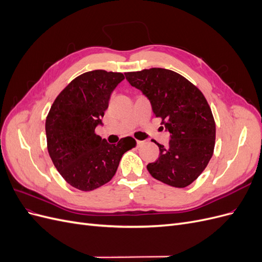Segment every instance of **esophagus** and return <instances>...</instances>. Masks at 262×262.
Wrapping results in <instances>:
<instances>
[{"instance_id": "1", "label": "esophagus", "mask_w": 262, "mask_h": 262, "mask_svg": "<svg viewBox=\"0 0 262 262\" xmlns=\"http://www.w3.org/2000/svg\"><path fill=\"white\" fill-rule=\"evenodd\" d=\"M142 144H143V141H139V140L137 141V145H138V146H141Z\"/></svg>"}]
</instances>
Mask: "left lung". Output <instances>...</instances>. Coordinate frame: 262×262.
Instances as JSON below:
<instances>
[{
  "mask_svg": "<svg viewBox=\"0 0 262 262\" xmlns=\"http://www.w3.org/2000/svg\"><path fill=\"white\" fill-rule=\"evenodd\" d=\"M124 74L148 98L155 117L170 134L167 146L155 142L160 156L146 166L148 172L171 187L192 184L207 167L215 145V121L204 95L170 70L152 68Z\"/></svg>",
  "mask_w": 262,
  "mask_h": 262,
  "instance_id": "1",
  "label": "left lung"
}]
</instances>
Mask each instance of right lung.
Wrapping results in <instances>:
<instances>
[{
  "label": "right lung",
  "mask_w": 262,
  "mask_h": 262,
  "mask_svg": "<svg viewBox=\"0 0 262 262\" xmlns=\"http://www.w3.org/2000/svg\"><path fill=\"white\" fill-rule=\"evenodd\" d=\"M124 80L119 72L90 71L75 77L55 98L46 119L48 152L72 187L92 191L112 180L122 155L137 145L131 137L109 144L95 133L110 95Z\"/></svg>",
  "instance_id": "1"
}]
</instances>
